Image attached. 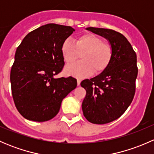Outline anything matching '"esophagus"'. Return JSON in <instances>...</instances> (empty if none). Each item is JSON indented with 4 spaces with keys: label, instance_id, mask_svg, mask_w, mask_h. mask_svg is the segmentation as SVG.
<instances>
[{
    "label": "esophagus",
    "instance_id": "obj_1",
    "mask_svg": "<svg viewBox=\"0 0 154 154\" xmlns=\"http://www.w3.org/2000/svg\"><path fill=\"white\" fill-rule=\"evenodd\" d=\"M77 85H78V86H80V83H81V80H80V79H77Z\"/></svg>",
    "mask_w": 154,
    "mask_h": 154
}]
</instances>
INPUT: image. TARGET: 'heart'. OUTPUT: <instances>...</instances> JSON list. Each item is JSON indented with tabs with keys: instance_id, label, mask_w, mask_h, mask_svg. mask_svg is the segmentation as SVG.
I'll return each mask as SVG.
<instances>
[{
	"instance_id": "b5f03b06",
	"label": "heart",
	"mask_w": 154,
	"mask_h": 154,
	"mask_svg": "<svg viewBox=\"0 0 154 154\" xmlns=\"http://www.w3.org/2000/svg\"><path fill=\"white\" fill-rule=\"evenodd\" d=\"M61 54L66 63L75 61L81 54L80 61L66 66L65 73L76 77H86L94 71L100 74L106 69L112 57L111 45L97 35L86 33L77 37L75 42L66 39L61 47Z\"/></svg>"
}]
</instances>
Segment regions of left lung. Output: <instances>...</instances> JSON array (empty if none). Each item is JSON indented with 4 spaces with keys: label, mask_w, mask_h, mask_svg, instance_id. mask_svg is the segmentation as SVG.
<instances>
[{
    "label": "left lung",
    "mask_w": 154,
    "mask_h": 154,
    "mask_svg": "<svg viewBox=\"0 0 154 154\" xmlns=\"http://www.w3.org/2000/svg\"><path fill=\"white\" fill-rule=\"evenodd\" d=\"M86 29L104 37L112 48L106 69L80 83L86 91L82 103L83 116L91 123L104 125L121 117L133 101L138 74L136 54L125 35L117 31L96 27Z\"/></svg>",
    "instance_id": "obj_1"
}]
</instances>
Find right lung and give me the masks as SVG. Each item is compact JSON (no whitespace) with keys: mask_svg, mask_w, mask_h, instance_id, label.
Masks as SVG:
<instances>
[{"mask_svg":"<svg viewBox=\"0 0 154 154\" xmlns=\"http://www.w3.org/2000/svg\"><path fill=\"white\" fill-rule=\"evenodd\" d=\"M74 31L69 26L45 24L29 32L17 48L11 88L17 109L27 120L52 119L63 99L77 87L74 77H54L65 65L62 45Z\"/></svg>","mask_w":154,"mask_h":154,"instance_id":"right-lung-1","label":"right lung"}]
</instances>
